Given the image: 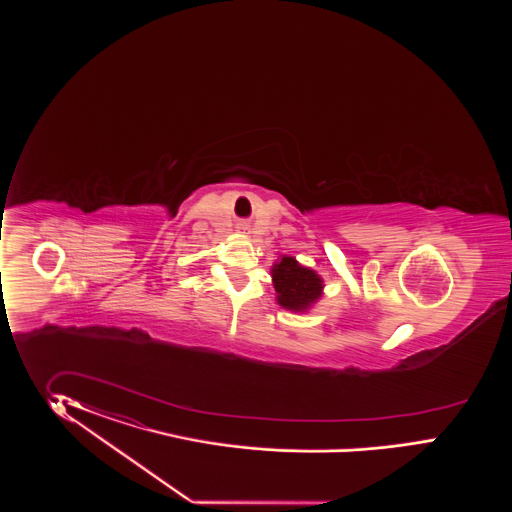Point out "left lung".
<instances>
[{"mask_svg": "<svg viewBox=\"0 0 512 512\" xmlns=\"http://www.w3.org/2000/svg\"><path fill=\"white\" fill-rule=\"evenodd\" d=\"M272 283L279 306L289 311H308L323 295L321 276L289 255L272 266Z\"/></svg>", "mask_w": 512, "mask_h": 512, "instance_id": "8db88e82", "label": "left lung"}]
</instances>
